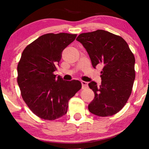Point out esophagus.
Here are the masks:
<instances>
[{"instance_id":"obj_1","label":"esophagus","mask_w":149,"mask_h":149,"mask_svg":"<svg viewBox=\"0 0 149 149\" xmlns=\"http://www.w3.org/2000/svg\"><path fill=\"white\" fill-rule=\"evenodd\" d=\"M81 84H82L83 89L87 88V87H88V83H87V82H85V81H81Z\"/></svg>"}]
</instances>
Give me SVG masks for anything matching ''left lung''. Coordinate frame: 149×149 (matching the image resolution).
I'll list each match as a JSON object with an SVG mask.
<instances>
[{
	"label": "left lung",
	"instance_id": "8db88e82",
	"mask_svg": "<svg viewBox=\"0 0 149 149\" xmlns=\"http://www.w3.org/2000/svg\"><path fill=\"white\" fill-rule=\"evenodd\" d=\"M91 64L102 67L100 86L91 81L89 88L95 97L88 105L90 113L100 117L112 116L121 111L132 93L135 79V58L125 40L103 30L79 34Z\"/></svg>",
	"mask_w": 149,
	"mask_h": 149
}]
</instances>
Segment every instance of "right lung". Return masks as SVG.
<instances>
[{"instance_id": "obj_1", "label": "right lung", "mask_w": 149, "mask_h": 149, "mask_svg": "<svg viewBox=\"0 0 149 149\" xmlns=\"http://www.w3.org/2000/svg\"><path fill=\"white\" fill-rule=\"evenodd\" d=\"M77 34L49 33L28 45L17 65V83L22 97L34 115L55 120L67 113L68 101L81 88L79 81H66L57 70L62 51Z\"/></svg>"}]
</instances>
